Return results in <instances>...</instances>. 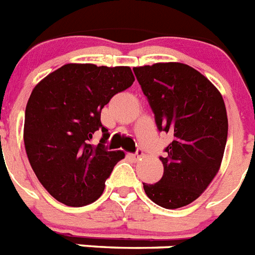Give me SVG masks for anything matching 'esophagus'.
I'll use <instances>...</instances> for the list:
<instances>
[{
  "label": "esophagus",
  "instance_id": "esophagus-1",
  "mask_svg": "<svg viewBox=\"0 0 255 255\" xmlns=\"http://www.w3.org/2000/svg\"><path fill=\"white\" fill-rule=\"evenodd\" d=\"M131 156H132V158H134V160H142V157L144 156V153H143V151L138 149V151H136V153L131 154Z\"/></svg>",
  "mask_w": 255,
  "mask_h": 255
}]
</instances>
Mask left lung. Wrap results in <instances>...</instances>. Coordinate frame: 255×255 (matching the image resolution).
<instances>
[{
    "mask_svg": "<svg viewBox=\"0 0 255 255\" xmlns=\"http://www.w3.org/2000/svg\"><path fill=\"white\" fill-rule=\"evenodd\" d=\"M132 71L158 130L174 136L160 157L164 175L157 183H143L145 195L165 209L188 205L221 167L228 132L225 101L205 76L183 63H156Z\"/></svg>",
    "mask_w": 255,
    "mask_h": 255,
    "instance_id": "obj_1",
    "label": "left lung"
}]
</instances>
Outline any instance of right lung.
<instances>
[{
	"label": "right lung",
	"instance_id": "add662e5",
	"mask_svg": "<svg viewBox=\"0 0 255 255\" xmlns=\"http://www.w3.org/2000/svg\"><path fill=\"white\" fill-rule=\"evenodd\" d=\"M134 80L130 67L69 63L34 86L25 107V152L45 190L64 205L78 208L99 199L125 157L123 151H107L110 134L101 112ZM98 129L104 138L94 146L90 140Z\"/></svg>",
	"mask_w": 255,
	"mask_h": 255
}]
</instances>
